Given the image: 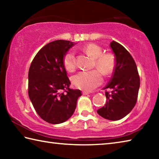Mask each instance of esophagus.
I'll return each mask as SVG.
<instances>
[{"instance_id": "34e87169", "label": "esophagus", "mask_w": 159, "mask_h": 159, "mask_svg": "<svg viewBox=\"0 0 159 159\" xmlns=\"http://www.w3.org/2000/svg\"><path fill=\"white\" fill-rule=\"evenodd\" d=\"M90 92H88V91H83V95H88V94H90Z\"/></svg>"}]
</instances>
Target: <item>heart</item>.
I'll return each instance as SVG.
<instances>
[{
    "label": "heart",
    "mask_w": 159,
    "mask_h": 159,
    "mask_svg": "<svg viewBox=\"0 0 159 159\" xmlns=\"http://www.w3.org/2000/svg\"><path fill=\"white\" fill-rule=\"evenodd\" d=\"M83 50L95 60L97 69L89 71H80L72 76L71 81L74 86L83 90L91 91L102 84V74L109 76L114 73L116 66V57L112 52H104L102 48L95 43H90ZM63 65L68 71H73L76 68V57L73 50L67 52L63 57Z\"/></svg>",
    "instance_id": "obj_1"
}]
</instances>
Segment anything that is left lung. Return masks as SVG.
Wrapping results in <instances>:
<instances>
[{
    "label": "left lung",
    "instance_id": "8db88e82",
    "mask_svg": "<svg viewBox=\"0 0 159 159\" xmlns=\"http://www.w3.org/2000/svg\"><path fill=\"white\" fill-rule=\"evenodd\" d=\"M116 57V66L113 77L104 89L107 103L98 114L106 119L118 120L125 117L135 106L140 79L135 61L130 52L118 43H110Z\"/></svg>",
    "mask_w": 159,
    "mask_h": 159
}]
</instances>
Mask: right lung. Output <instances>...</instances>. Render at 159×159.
Masks as SVG:
<instances>
[{"label":"right lung","mask_w":159,"mask_h":159,"mask_svg":"<svg viewBox=\"0 0 159 159\" xmlns=\"http://www.w3.org/2000/svg\"><path fill=\"white\" fill-rule=\"evenodd\" d=\"M74 44L57 40L43 47L29 70L28 93L37 114L45 121L59 124L73 115L80 90L69 88L63 57Z\"/></svg>","instance_id":"right-lung-1"}]
</instances>
